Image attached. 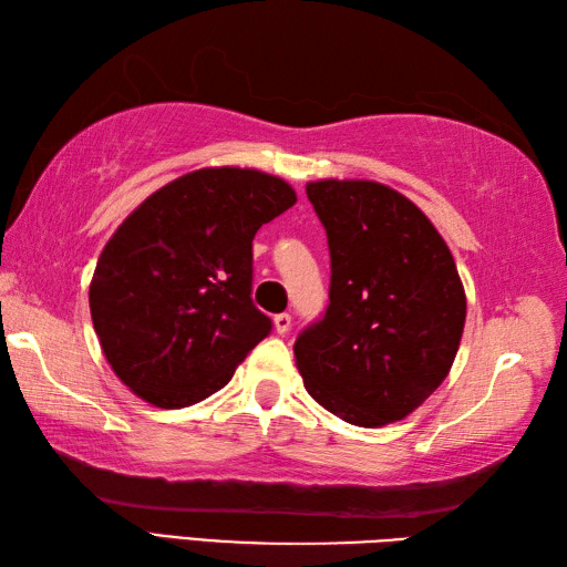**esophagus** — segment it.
I'll return each instance as SVG.
<instances>
[{
	"instance_id": "obj_1",
	"label": "esophagus",
	"mask_w": 567,
	"mask_h": 567,
	"mask_svg": "<svg viewBox=\"0 0 567 567\" xmlns=\"http://www.w3.org/2000/svg\"><path fill=\"white\" fill-rule=\"evenodd\" d=\"M275 331L280 333V336H285L287 331L292 329V317L290 315H275Z\"/></svg>"
}]
</instances>
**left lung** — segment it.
Wrapping results in <instances>:
<instances>
[{
  "label": "left lung",
  "mask_w": 567,
  "mask_h": 567,
  "mask_svg": "<svg viewBox=\"0 0 567 567\" xmlns=\"http://www.w3.org/2000/svg\"><path fill=\"white\" fill-rule=\"evenodd\" d=\"M307 197L327 228L329 307L299 333L307 392L353 426L402 421L451 372L465 290L429 216L372 179H317Z\"/></svg>",
  "instance_id": "1"
}]
</instances>
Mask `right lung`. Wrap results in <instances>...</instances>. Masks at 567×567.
Here are the masks:
<instances>
[{
  "label": "right lung",
  "instance_id": "1",
  "mask_svg": "<svg viewBox=\"0 0 567 567\" xmlns=\"http://www.w3.org/2000/svg\"><path fill=\"white\" fill-rule=\"evenodd\" d=\"M295 202L282 177L202 167L153 192L106 240L90 282L92 323L143 402H202L270 333L250 299L252 238Z\"/></svg>",
  "mask_w": 567,
  "mask_h": 567
}]
</instances>
